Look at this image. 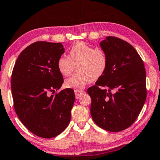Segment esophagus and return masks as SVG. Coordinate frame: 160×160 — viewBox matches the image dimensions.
I'll use <instances>...</instances> for the list:
<instances>
[{
  "mask_svg": "<svg viewBox=\"0 0 160 160\" xmlns=\"http://www.w3.org/2000/svg\"><path fill=\"white\" fill-rule=\"evenodd\" d=\"M75 95H76V98L78 99L85 93L84 91H82V90H75Z\"/></svg>",
  "mask_w": 160,
  "mask_h": 160,
  "instance_id": "esophagus-1",
  "label": "esophagus"
}]
</instances>
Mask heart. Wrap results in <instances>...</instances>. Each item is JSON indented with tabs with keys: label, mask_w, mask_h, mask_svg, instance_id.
I'll use <instances>...</instances> for the list:
<instances>
[{
	"label": "heart",
	"mask_w": 160,
	"mask_h": 160,
	"mask_svg": "<svg viewBox=\"0 0 160 160\" xmlns=\"http://www.w3.org/2000/svg\"><path fill=\"white\" fill-rule=\"evenodd\" d=\"M75 66L78 72L66 79L65 86L80 90L105 73L108 66L107 55L103 50L78 42L69 50V58L61 56L58 61V68L63 76L70 75Z\"/></svg>",
	"instance_id": "obj_1"
}]
</instances>
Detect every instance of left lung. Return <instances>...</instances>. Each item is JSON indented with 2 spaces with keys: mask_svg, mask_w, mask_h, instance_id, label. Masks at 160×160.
Returning <instances> with one entry per match:
<instances>
[{
  "mask_svg": "<svg viewBox=\"0 0 160 160\" xmlns=\"http://www.w3.org/2000/svg\"><path fill=\"white\" fill-rule=\"evenodd\" d=\"M108 57V66L95 85L87 89L92 99L90 112L104 130L119 132L135 122L147 98L146 71L133 46L107 37L99 44Z\"/></svg>",
  "mask_w": 160,
  "mask_h": 160,
  "instance_id": "8db88e82",
  "label": "left lung"
}]
</instances>
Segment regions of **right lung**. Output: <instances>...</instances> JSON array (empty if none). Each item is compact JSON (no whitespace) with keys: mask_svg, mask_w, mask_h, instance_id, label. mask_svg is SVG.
Returning <instances> with one entry per match:
<instances>
[{"mask_svg":"<svg viewBox=\"0 0 160 160\" xmlns=\"http://www.w3.org/2000/svg\"><path fill=\"white\" fill-rule=\"evenodd\" d=\"M65 50L61 42H36L18 55L11 76L16 113L34 135L50 138L68 126L75 101L74 91L65 89L58 61Z\"/></svg>","mask_w":160,"mask_h":160,"instance_id":"add662e5","label":"right lung"}]
</instances>
